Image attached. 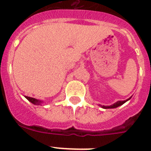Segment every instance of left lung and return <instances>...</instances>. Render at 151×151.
<instances>
[{
  "instance_id": "obj_1",
  "label": "left lung",
  "mask_w": 151,
  "mask_h": 151,
  "mask_svg": "<svg viewBox=\"0 0 151 151\" xmlns=\"http://www.w3.org/2000/svg\"><path fill=\"white\" fill-rule=\"evenodd\" d=\"M131 97H129V99L125 100V101H117V102L114 103L113 104L110 105V106H101V105H99V106H101L102 108H104V109H113V108H116V107H118V106L122 105L123 104H125V103L126 102V101H129V100H130Z\"/></svg>"
}]
</instances>
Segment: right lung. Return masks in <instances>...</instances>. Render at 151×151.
<instances>
[{
    "mask_svg": "<svg viewBox=\"0 0 151 151\" xmlns=\"http://www.w3.org/2000/svg\"><path fill=\"white\" fill-rule=\"evenodd\" d=\"M26 98L28 100V101H30L32 104H33L35 105H40L41 103H42V101H41L37 100L35 99V98H33V97H27V96H26Z\"/></svg>",
    "mask_w": 151,
    "mask_h": 151,
    "instance_id": "obj_1",
    "label": "right lung"
}]
</instances>
